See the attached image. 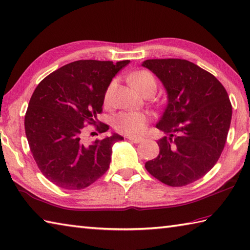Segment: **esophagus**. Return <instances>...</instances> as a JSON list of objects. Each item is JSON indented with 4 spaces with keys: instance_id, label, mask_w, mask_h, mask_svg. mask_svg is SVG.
Returning a JSON list of instances; mask_svg holds the SVG:
<instances>
[{
    "instance_id": "esophagus-1",
    "label": "esophagus",
    "mask_w": 250,
    "mask_h": 250,
    "mask_svg": "<svg viewBox=\"0 0 250 250\" xmlns=\"http://www.w3.org/2000/svg\"><path fill=\"white\" fill-rule=\"evenodd\" d=\"M126 139L130 140L131 142H133V143H140L141 141H143V138H141V137H126Z\"/></svg>"
}]
</instances>
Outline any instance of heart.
<instances>
[{
  "label": "heart",
  "instance_id": "heart-1",
  "mask_svg": "<svg viewBox=\"0 0 250 250\" xmlns=\"http://www.w3.org/2000/svg\"><path fill=\"white\" fill-rule=\"evenodd\" d=\"M131 83L143 95L149 92H156L157 82L155 76L147 70H141L135 72L131 76ZM116 88V81H112L106 88L104 95V102L106 105H110L112 101V94ZM149 121V117L146 113L141 111H121L113 117L112 125L119 132L135 137L143 132Z\"/></svg>",
  "mask_w": 250,
  "mask_h": 250
}]
</instances>
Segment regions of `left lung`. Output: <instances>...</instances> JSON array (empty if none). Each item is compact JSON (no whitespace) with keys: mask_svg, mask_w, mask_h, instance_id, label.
I'll use <instances>...</instances> for the list:
<instances>
[{"mask_svg":"<svg viewBox=\"0 0 250 250\" xmlns=\"http://www.w3.org/2000/svg\"><path fill=\"white\" fill-rule=\"evenodd\" d=\"M168 95L157 129L169 137L157 141L160 154L145 168L161 183L183 187L207 174L219 161L232 119L228 92L214 75L183 59L143 62Z\"/></svg>","mask_w":250,"mask_h":250,"instance_id":"obj_1","label":"left lung"}]
</instances>
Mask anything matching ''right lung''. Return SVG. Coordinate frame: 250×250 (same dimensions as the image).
Returning <instances> with one entry per match:
<instances>
[{
  "label": "right lung",
  "instance_id": "add662e5",
  "mask_svg": "<svg viewBox=\"0 0 250 250\" xmlns=\"http://www.w3.org/2000/svg\"><path fill=\"white\" fill-rule=\"evenodd\" d=\"M129 60H79L46 76L36 87L25 115V132L38 168L58 187H88L109 168L118 134L85 144V126L104 133L109 125L97 119L112 78Z\"/></svg>",
  "mask_w": 250,
  "mask_h": 250
}]
</instances>
